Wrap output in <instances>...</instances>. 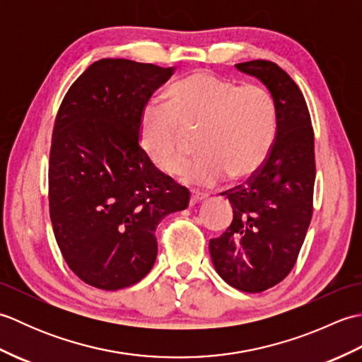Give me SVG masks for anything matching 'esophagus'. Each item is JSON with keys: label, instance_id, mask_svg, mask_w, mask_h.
Segmentation results:
<instances>
[{"label": "esophagus", "instance_id": "esophagus-1", "mask_svg": "<svg viewBox=\"0 0 362 362\" xmlns=\"http://www.w3.org/2000/svg\"><path fill=\"white\" fill-rule=\"evenodd\" d=\"M206 197H209V196H206L205 193H201V191H197V189H191V199H189V204H191V205H196V204H199V202L205 201Z\"/></svg>", "mask_w": 362, "mask_h": 362}]
</instances>
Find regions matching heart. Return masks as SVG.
<instances>
[{"label":"heart","instance_id":"heart-1","mask_svg":"<svg viewBox=\"0 0 362 362\" xmlns=\"http://www.w3.org/2000/svg\"><path fill=\"white\" fill-rule=\"evenodd\" d=\"M199 132L201 153L182 171L183 182L210 187L226 175L241 180L264 165L276 130L271 93L257 83H238L209 70L191 71L174 82L165 105H149L140 127V144L163 174L179 173L189 148L182 133Z\"/></svg>","mask_w":362,"mask_h":362}]
</instances>
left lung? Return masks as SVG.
Segmentation results:
<instances>
[{
	"instance_id": "8db88e82",
	"label": "left lung",
	"mask_w": 362,
	"mask_h": 362,
	"mask_svg": "<svg viewBox=\"0 0 362 362\" xmlns=\"http://www.w3.org/2000/svg\"><path fill=\"white\" fill-rule=\"evenodd\" d=\"M267 87L275 104L276 130L264 165L244 185L221 193L233 221L210 240V255L222 280L244 292L275 286L294 267L313 216L316 180L314 132L302 91L269 60L235 65Z\"/></svg>"
}]
</instances>
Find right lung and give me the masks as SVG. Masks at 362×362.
I'll list each match as a JSON object with an SVG mask.
<instances>
[{
    "mask_svg": "<svg viewBox=\"0 0 362 362\" xmlns=\"http://www.w3.org/2000/svg\"><path fill=\"white\" fill-rule=\"evenodd\" d=\"M174 71L101 59L59 107L49 216L66 264L90 286L118 291L144 279L157 258V226L188 206L189 191L158 171L138 144L144 107Z\"/></svg>",
    "mask_w": 362,
    "mask_h": 362,
    "instance_id": "1",
    "label": "right lung"
}]
</instances>
